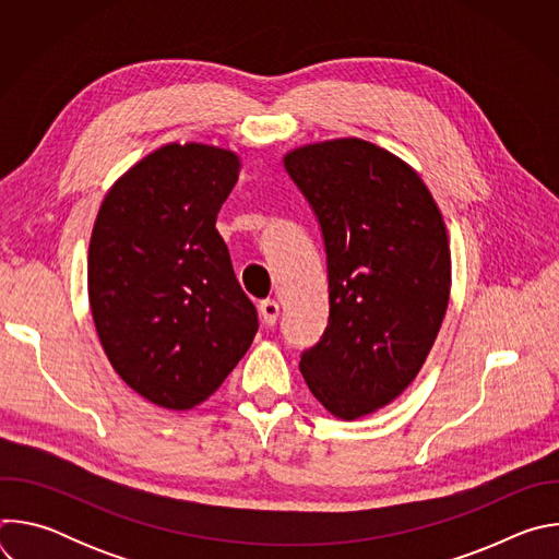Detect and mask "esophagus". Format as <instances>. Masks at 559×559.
I'll return each instance as SVG.
<instances>
[{
    "label": "esophagus",
    "mask_w": 559,
    "mask_h": 559,
    "mask_svg": "<svg viewBox=\"0 0 559 559\" xmlns=\"http://www.w3.org/2000/svg\"><path fill=\"white\" fill-rule=\"evenodd\" d=\"M259 311H261V316H263V323H265V325H274V323L278 321L281 307H278V302H276L274 298H265V300H261Z\"/></svg>",
    "instance_id": "obj_1"
}]
</instances>
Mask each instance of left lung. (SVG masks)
<instances>
[{"label":"left lung","mask_w":559,"mask_h":559,"mask_svg":"<svg viewBox=\"0 0 559 559\" xmlns=\"http://www.w3.org/2000/svg\"><path fill=\"white\" fill-rule=\"evenodd\" d=\"M285 170L323 231L330 321L300 373L330 414L356 420L418 376L449 305L442 214L414 168L362 141L298 147Z\"/></svg>","instance_id":"8db88e82"}]
</instances>
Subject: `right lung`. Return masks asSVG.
<instances>
[{"label": "right lung", "mask_w": 559, "mask_h": 559, "mask_svg": "<svg viewBox=\"0 0 559 559\" xmlns=\"http://www.w3.org/2000/svg\"><path fill=\"white\" fill-rule=\"evenodd\" d=\"M238 170L229 150L168 143L110 188L93 227L88 298L102 347L164 409L201 405L259 330L216 231Z\"/></svg>", "instance_id": "1"}]
</instances>
